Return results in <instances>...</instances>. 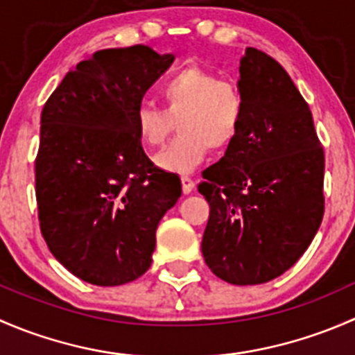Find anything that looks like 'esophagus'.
Masks as SVG:
<instances>
[{
    "label": "esophagus",
    "mask_w": 355,
    "mask_h": 355,
    "mask_svg": "<svg viewBox=\"0 0 355 355\" xmlns=\"http://www.w3.org/2000/svg\"><path fill=\"white\" fill-rule=\"evenodd\" d=\"M180 180H182V191H184V194H191V192L194 191V187H196L194 180H192L189 175H182Z\"/></svg>",
    "instance_id": "obj_1"
}]
</instances>
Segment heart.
Instances as JSON below:
<instances>
[{"label":"heart","instance_id":"obj_1","mask_svg":"<svg viewBox=\"0 0 355 355\" xmlns=\"http://www.w3.org/2000/svg\"><path fill=\"white\" fill-rule=\"evenodd\" d=\"M157 96L163 108L142 103L134 111V125L142 144L159 148L177 120L180 134L155 157L161 170H192L211 148L227 149L241 134L245 96L234 78L187 67L164 78Z\"/></svg>","mask_w":355,"mask_h":355}]
</instances>
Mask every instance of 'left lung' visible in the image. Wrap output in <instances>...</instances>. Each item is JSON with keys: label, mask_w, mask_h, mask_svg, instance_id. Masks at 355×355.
<instances>
[{"label": "left lung", "mask_w": 355, "mask_h": 355, "mask_svg": "<svg viewBox=\"0 0 355 355\" xmlns=\"http://www.w3.org/2000/svg\"><path fill=\"white\" fill-rule=\"evenodd\" d=\"M245 116L234 144L204 170L207 268L234 285L284 275L306 252L324 214V151L313 113L285 68L256 48L241 58Z\"/></svg>", "instance_id": "left-lung-1"}]
</instances>
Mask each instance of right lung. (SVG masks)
Returning a JSON list of instances; mask_svg holds the SVG:
<instances>
[{
	"mask_svg": "<svg viewBox=\"0 0 355 355\" xmlns=\"http://www.w3.org/2000/svg\"><path fill=\"white\" fill-rule=\"evenodd\" d=\"M149 46L103 49L70 70L41 113L35 199L42 239L80 280L114 287L151 266L156 228L182 196L142 149L134 111L173 63Z\"/></svg>",
	"mask_w": 355,
	"mask_h": 355,
	"instance_id": "add662e5",
	"label": "right lung"
}]
</instances>
